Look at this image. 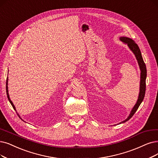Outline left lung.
<instances>
[{"instance_id":"1","label":"left lung","mask_w":158,"mask_h":158,"mask_svg":"<svg viewBox=\"0 0 158 158\" xmlns=\"http://www.w3.org/2000/svg\"><path fill=\"white\" fill-rule=\"evenodd\" d=\"M120 40H121L123 42L127 43L130 50L132 52H134L135 54L136 59L138 61L140 69H141V81H140V91H139V97L138 100L137 101V103L134 106V107L132 109L130 115L128 117L124 120V121L121 122L122 123H125L126 121H128L130 118H131L134 115V113L135 111L137 110L138 108L139 107L140 104L143 102V100L144 97V94H145V91H146V78H147V68H146V65H145L144 62L143 61V59L142 58V55L141 50L139 48L138 45L135 43V42L132 40L130 38H128V37H120ZM121 123L120 124H121Z\"/></svg>"}]
</instances>
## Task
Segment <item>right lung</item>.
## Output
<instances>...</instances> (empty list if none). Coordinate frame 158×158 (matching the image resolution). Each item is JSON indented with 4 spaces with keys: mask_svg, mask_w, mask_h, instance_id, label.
Returning <instances> with one entry per match:
<instances>
[{
    "mask_svg": "<svg viewBox=\"0 0 158 158\" xmlns=\"http://www.w3.org/2000/svg\"><path fill=\"white\" fill-rule=\"evenodd\" d=\"M7 85H8V77H7V79H6V93H7V97H8V100H9V101H10V104H11V106H12V107H13V108L14 109V110H15V106H14V104L12 103V102L11 101V100H10V97H9V94H8V86H7ZM17 115L20 117V116L19 115V114L18 113H17ZM20 118H21V117H20Z\"/></svg>",
    "mask_w": 158,
    "mask_h": 158,
    "instance_id": "right-lung-1",
    "label": "right lung"
}]
</instances>
